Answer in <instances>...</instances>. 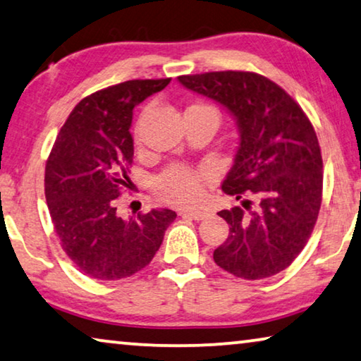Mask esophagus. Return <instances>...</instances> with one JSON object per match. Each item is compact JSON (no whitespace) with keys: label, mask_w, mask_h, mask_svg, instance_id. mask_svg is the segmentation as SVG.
Here are the masks:
<instances>
[{"label":"esophagus","mask_w":361,"mask_h":361,"mask_svg":"<svg viewBox=\"0 0 361 361\" xmlns=\"http://www.w3.org/2000/svg\"><path fill=\"white\" fill-rule=\"evenodd\" d=\"M183 214L188 215V217L195 219V220H202V219L207 217L209 211H206V209H186V211Z\"/></svg>","instance_id":"1"}]
</instances>
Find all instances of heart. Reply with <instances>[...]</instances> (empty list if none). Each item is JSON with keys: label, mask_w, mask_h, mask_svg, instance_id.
Listing matches in <instances>:
<instances>
[{"label": "heart", "mask_w": 361, "mask_h": 361, "mask_svg": "<svg viewBox=\"0 0 361 361\" xmlns=\"http://www.w3.org/2000/svg\"><path fill=\"white\" fill-rule=\"evenodd\" d=\"M188 109H197L212 113L219 118V110L207 102H196L188 106ZM211 169L206 165L201 166H188L181 164H173L157 176L155 180V191L164 199L165 202L178 204V206H186V204L196 202L202 195V185L209 176H211Z\"/></svg>", "instance_id": "b5f03b06"}]
</instances>
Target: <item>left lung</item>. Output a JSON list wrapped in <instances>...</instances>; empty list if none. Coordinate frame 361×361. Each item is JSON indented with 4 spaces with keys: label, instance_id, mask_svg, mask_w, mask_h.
<instances>
[{
    "label": "left lung",
    "instance_id": "obj_1",
    "mask_svg": "<svg viewBox=\"0 0 361 361\" xmlns=\"http://www.w3.org/2000/svg\"><path fill=\"white\" fill-rule=\"evenodd\" d=\"M178 80L224 105L240 129L222 191L241 204L217 212L230 232L214 251L215 264L246 281L276 276L305 248L318 220L322 157L314 128L297 102L261 74L214 71Z\"/></svg>",
    "mask_w": 361,
    "mask_h": 361
}]
</instances>
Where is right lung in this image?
<instances>
[{"label":"right lung","mask_w":361,"mask_h":361,"mask_svg":"<svg viewBox=\"0 0 361 361\" xmlns=\"http://www.w3.org/2000/svg\"><path fill=\"white\" fill-rule=\"evenodd\" d=\"M165 79H134L79 102L58 133L45 166V197L61 248L80 272L120 281L146 267L176 219L170 209L121 219L116 204L131 186L133 109L165 89Z\"/></svg>","instance_id":"1"}]
</instances>
